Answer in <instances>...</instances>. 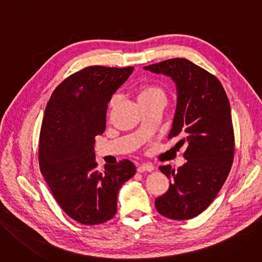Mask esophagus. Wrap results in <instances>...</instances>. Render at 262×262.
<instances>
[{"label": "esophagus", "mask_w": 262, "mask_h": 262, "mask_svg": "<svg viewBox=\"0 0 262 262\" xmlns=\"http://www.w3.org/2000/svg\"><path fill=\"white\" fill-rule=\"evenodd\" d=\"M153 170V166L151 165V164H141L140 166H138L137 168V171L138 172H143V171H152Z\"/></svg>", "instance_id": "34e87169"}]
</instances>
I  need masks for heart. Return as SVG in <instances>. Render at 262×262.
Masks as SVG:
<instances>
[{
    "mask_svg": "<svg viewBox=\"0 0 262 262\" xmlns=\"http://www.w3.org/2000/svg\"><path fill=\"white\" fill-rule=\"evenodd\" d=\"M137 98H138V102L153 100V99H158V98L164 99V93L158 86L147 85V86H143L142 89L139 91ZM114 100H115V98H112L111 104L114 102Z\"/></svg>",
    "mask_w": 262,
    "mask_h": 262,
    "instance_id": "1",
    "label": "heart"
}]
</instances>
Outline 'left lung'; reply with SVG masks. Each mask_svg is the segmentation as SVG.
<instances>
[{"label": "left lung", "mask_w": 262, "mask_h": 262, "mask_svg": "<svg viewBox=\"0 0 262 262\" xmlns=\"http://www.w3.org/2000/svg\"><path fill=\"white\" fill-rule=\"evenodd\" d=\"M169 76L176 84L177 105L169 138L186 144L187 162L177 170H160L169 189L156 200V207L172 220L194 218L217 196L229 175L234 154L230 102L216 76L183 58H172L143 68Z\"/></svg>", "instance_id": "8db88e82"}]
</instances>
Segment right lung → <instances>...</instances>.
<instances>
[{"mask_svg": "<svg viewBox=\"0 0 262 262\" xmlns=\"http://www.w3.org/2000/svg\"><path fill=\"white\" fill-rule=\"evenodd\" d=\"M133 70L87 67L58 85L46 105L38 144L41 172L58 204L82 225L110 220L120 188L136 172L128 160L99 171L94 146L105 129L112 95Z\"/></svg>", "mask_w": 262, "mask_h": 262, "instance_id": "obj_1", "label": "right lung"}]
</instances>
